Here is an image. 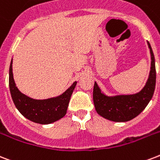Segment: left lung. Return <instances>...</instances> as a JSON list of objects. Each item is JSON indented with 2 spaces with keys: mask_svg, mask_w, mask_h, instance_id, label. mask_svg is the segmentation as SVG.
Returning a JSON list of instances; mask_svg holds the SVG:
<instances>
[{
  "mask_svg": "<svg viewBox=\"0 0 160 160\" xmlns=\"http://www.w3.org/2000/svg\"><path fill=\"white\" fill-rule=\"evenodd\" d=\"M148 45L151 53V68L148 81L142 91L134 95L105 96L95 82L93 101L95 108L100 116L113 122H128L139 115L153 97L156 83L155 60L149 42Z\"/></svg>",
  "mask_w": 160,
  "mask_h": 160,
  "instance_id": "8db88e82",
  "label": "left lung"
}]
</instances>
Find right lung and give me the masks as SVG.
I'll list each match as a JSON object with an SVG mask.
<instances>
[{
  "label": "right lung",
  "mask_w": 160,
  "mask_h": 160,
  "mask_svg": "<svg viewBox=\"0 0 160 160\" xmlns=\"http://www.w3.org/2000/svg\"><path fill=\"white\" fill-rule=\"evenodd\" d=\"M76 81L61 96L47 100L32 99L20 92L12 74V59L9 69V87L12 101L18 110L28 120L40 124L52 123L66 114L69 100Z\"/></svg>",
  "instance_id": "right-lung-1"
}]
</instances>
